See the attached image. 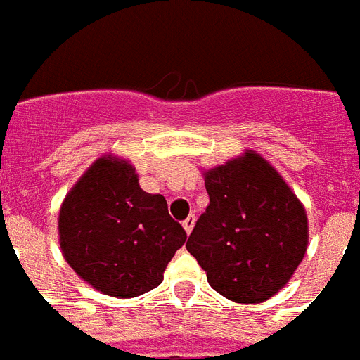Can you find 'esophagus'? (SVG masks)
<instances>
[{
  "instance_id": "esophagus-1",
  "label": "esophagus",
  "mask_w": 360,
  "mask_h": 360,
  "mask_svg": "<svg viewBox=\"0 0 360 360\" xmlns=\"http://www.w3.org/2000/svg\"><path fill=\"white\" fill-rule=\"evenodd\" d=\"M194 224H195L194 216H188V218L183 221V229H185L186 235H190V233H192V229H194Z\"/></svg>"
}]
</instances>
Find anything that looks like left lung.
<instances>
[{"mask_svg": "<svg viewBox=\"0 0 360 360\" xmlns=\"http://www.w3.org/2000/svg\"><path fill=\"white\" fill-rule=\"evenodd\" d=\"M207 210L186 250L218 294L255 305L285 288L307 253L305 207L281 174L253 150L203 172Z\"/></svg>", "mask_w": 360, "mask_h": 360, "instance_id": "8db88e82", "label": "left lung"}]
</instances>
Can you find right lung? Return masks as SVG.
I'll list each match as a JSON object with an SVG mask.
<instances>
[{"label": "right lung", "instance_id": "right-lung-1", "mask_svg": "<svg viewBox=\"0 0 360 360\" xmlns=\"http://www.w3.org/2000/svg\"><path fill=\"white\" fill-rule=\"evenodd\" d=\"M185 240L165 195L144 192L134 166L112 153L86 168L58 210L66 262L92 288L120 300L159 286Z\"/></svg>", "mask_w": 360, "mask_h": 360}]
</instances>
